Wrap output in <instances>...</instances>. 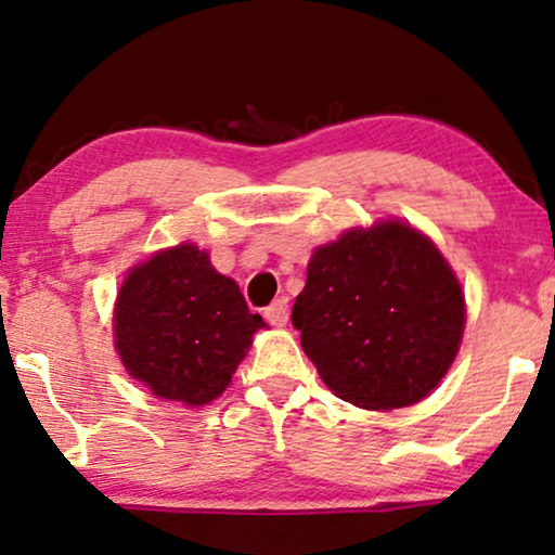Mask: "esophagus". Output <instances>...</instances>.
<instances>
[{"instance_id":"1","label":"esophagus","mask_w":555,"mask_h":555,"mask_svg":"<svg viewBox=\"0 0 555 555\" xmlns=\"http://www.w3.org/2000/svg\"><path fill=\"white\" fill-rule=\"evenodd\" d=\"M263 317L273 324V327H284V324L289 322V299L279 297L273 305L263 309Z\"/></svg>"}]
</instances>
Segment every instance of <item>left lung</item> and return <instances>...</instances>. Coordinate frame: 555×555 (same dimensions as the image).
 I'll list each match as a JSON object with an SVG mask.
<instances>
[{
    "label": "left lung",
    "mask_w": 555,
    "mask_h": 555,
    "mask_svg": "<svg viewBox=\"0 0 555 555\" xmlns=\"http://www.w3.org/2000/svg\"><path fill=\"white\" fill-rule=\"evenodd\" d=\"M292 324L324 386L360 409L418 403L460 352L464 294L439 248L401 220L314 250Z\"/></svg>",
    "instance_id": "1"
}]
</instances>
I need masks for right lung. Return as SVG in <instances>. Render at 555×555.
<instances>
[{"label":"right lung","mask_w":555,"mask_h":555,"mask_svg":"<svg viewBox=\"0 0 555 555\" xmlns=\"http://www.w3.org/2000/svg\"><path fill=\"white\" fill-rule=\"evenodd\" d=\"M261 327L238 284L192 243L134 266L114 309L116 352L131 378L157 398L188 405L223 393Z\"/></svg>","instance_id":"add662e5"}]
</instances>
